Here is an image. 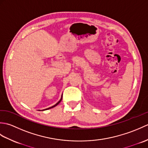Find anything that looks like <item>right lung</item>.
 I'll return each instance as SVG.
<instances>
[{
  "label": "right lung",
  "instance_id": "add662e5",
  "mask_svg": "<svg viewBox=\"0 0 148 148\" xmlns=\"http://www.w3.org/2000/svg\"><path fill=\"white\" fill-rule=\"evenodd\" d=\"M62 97H61V99H60V100H59V101L56 103V104H55L54 106H51V107H50V108H47V109H43V110H42V111H45V110H48V109H51V108H54V107H55V106H57L58 103L61 102V100H62ZM39 111H40V110H39Z\"/></svg>",
  "mask_w": 148,
  "mask_h": 148
}]
</instances>
